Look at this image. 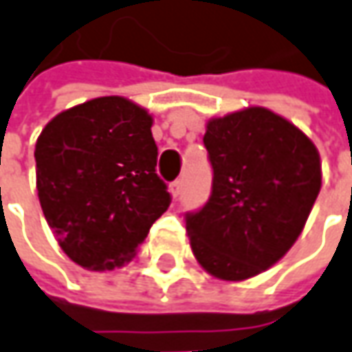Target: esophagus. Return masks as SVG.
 Segmentation results:
<instances>
[{
  "label": "esophagus",
  "instance_id": "34e87169",
  "mask_svg": "<svg viewBox=\"0 0 352 352\" xmlns=\"http://www.w3.org/2000/svg\"><path fill=\"white\" fill-rule=\"evenodd\" d=\"M181 188H183V181H181V179H177V181H173V183L169 185V190H171V195H173L175 199L181 195Z\"/></svg>",
  "mask_w": 352,
  "mask_h": 352
}]
</instances>
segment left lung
<instances>
[{
	"mask_svg": "<svg viewBox=\"0 0 352 352\" xmlns=\"http://www.w3.org/2000/svg\"><path fill=\"white\" fill-rule=\"evenodd\" d=\"M212 195L187 214L200 267L222 280L267 271L294 245L321 188L320 152L292 122L248 107L206 122Z\"/></svg>",
	"mask_w": 352,
	"mask_h": 352,
	"instance_id": "1",
	"label": "left lung"
}]
</instances>
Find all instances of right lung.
<instances>
[{"label":"right lung","mask_w":352,"mask_h":352,"mask_svg":"<svg viewBox=\"0 0 352 352\" xmlns=\"http://www.w3.org/2000/svg\"><path fill=\"white\" fill-rule=\"evenodd\" d=\"M152 115L124 97H97L56 115L36 140L44 218L69 259L89 271L132 261L169 208L155 173Z\"/></svg>","instance_id":"1"}]
</instances>
